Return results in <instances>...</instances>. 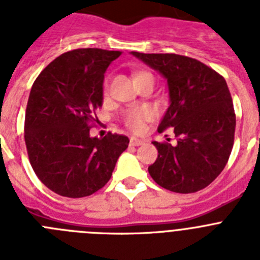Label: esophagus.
Here are the masks:
<instances>
[{
    "label": "esophagus",
    "instance_id": "esophagus-1",
    "mask_svg": "<svg viewBox=\"0 0 260 260\" xmlns=\"http://www.w3.org/2000/svg\"><path fill=\"white\" fill-rule=\"evenodd\" d=\"M144 143V141H142V139H138V138H130V144L132 146H142V144Z\"/></svg>",
    "mask_w": 260,
    "mask_h": 260
}]
</instances>
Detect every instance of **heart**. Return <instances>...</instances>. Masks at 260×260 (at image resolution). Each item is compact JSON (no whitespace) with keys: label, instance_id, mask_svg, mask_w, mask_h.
Instances as JSON below:
<instances>
[{"label":"heart","instance_id":"obj_1","mask_svg":"<svg viewBox=\"0 0 260 260\" xmlns=\"http://www.w3.org/2000/svg\"><path fill=\"white\" fill-rule=\"evenodd\" d=\"M146 75L151 74L150 73H146V71H139V73L135 74V80L141 79V78L146 77ZM103 93H104V96H108V93H109V79L108 78H105L104 82H103ZM150 118L151 112L147 108H132V109L126 110L122 116V121L126 127L130 128L134 133L142 132L144 127V122Z\"/></svg>","mask_w":260,"mask_h":260}]
</instances>
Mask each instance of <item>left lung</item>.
I'll return each mask as SVG.
<instances>
[{"label":"left lung","mask_w":260,"mask_h":260,"mask_svg":"<svg viewBox=\"0 0 260 260\" xmlns=\"http://www.w3.org/2000/svg\"><path fill=\"white\" fill-rule=\"evenodd\" d=\"M135 57L168 80L171 105L158 133L172 128L177 144L153 142L157 158L148 167L157 185L181 194L207 187L225 168L236 132V113L224 77L203 62L174 53Z\"/></svg>","instance_id":"left-lung-1"}]
</instances>
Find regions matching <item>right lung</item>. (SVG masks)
Listing matches in <instances>:
<instances>
[{
  "label": "right lung",
  "mask_w": 260,
  "mask_h": 260,
  "mask_svg": "<svg viewBox=\"0 0 260 260\" xmlns=\"http://www.w3.org/2000/svg\"><path fill=\"white\" fill-rule=\"evenodd\" d=\"M118 50H69L41 71L32 84L24 119L29 162L39 180L61 197L83 198L104 187L126 135L91 138L95 112L103 105V82Z\"/></svg>",
  "instance_id": "1"
}]
</instances>
